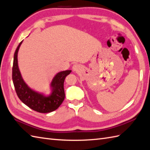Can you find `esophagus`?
I'll return each instance as SVG.
<instances>
[{
	"label": "esophagus",
	"mask_w": 150,
	"mask_h": 150,
	"mask_svg": "<svg viewBox=\"0 0 150 150\" xmlns=\"http://www.w3.org/2000/svg\"><path fill=\"white\" fill-rule=\"evenodd\" d=\"M80 69V66L78 64H74L72 66V71L74 72H77Z\"/></svg>",
	"instance_id": "esophagus-1"
}]
</instances>
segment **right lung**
<instances>
[{
	"label": "right lung",
	"mask_w": 150,
	"mask_h": 150,
	"mask_svg": "<svg viewBox=\"0 0 150 150\" xmlns=\"http://www.w3.org/2000/svg\"><path fill=\"white\" fill-rule=\"evenodd\" d=\"M22 42L17 47L13 60V81L17 96L23 103L33 110L42 113L52 112L58 108L64 100V80L72 71H60L54 75L50 83L49 94L33 90L25 82L18 67V53Z\"/></svg>",
	"instance_id": "1"
}]
</instances>
